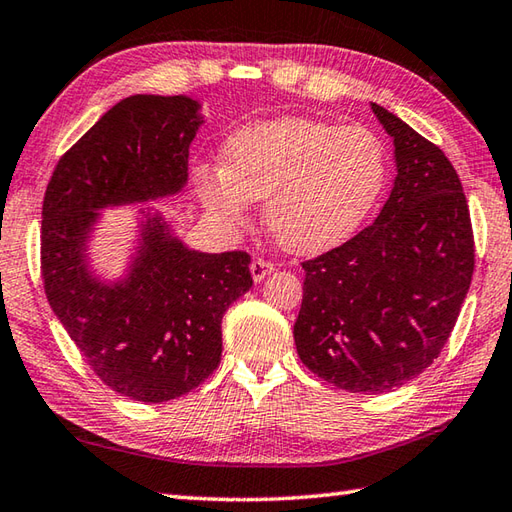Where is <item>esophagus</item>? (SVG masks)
Wrapping results in <instances>:
<instances>
[{
    "label": "esophagus",
    "mask_w": 512,
    "mask_h": 512,
    "mask_svg": "<svg viewBox=\"0 0 512 512\" xmlns=\"http://www.w3.org/2000/svg\"><path fill=\"white\" fill-rule=\"evenodd\" d=\"M273 270H275V264L262 257L253 259V264H250V275H253L255 282H262V279L273 273Z\"/></svg>",
    "instance_id": "esophagus-1"
}]
</instances>
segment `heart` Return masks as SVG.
I'll use <instances>...</instances> for the list:
<instances>
[{
  "label": "heart",
  "instance_id": "obj_1",
  "mask_svg": "<svg viewBox=\"0 0 512 512\" xmlns=\"http://www.w3.org/2000/svg\"><path fill=\"white\" fill-rule=\"evenodd\" d=\"M197 193L226 226L242 224L253 199L275 242L299 255L344 244L373 213L388 182V150L375 130L286 117L228 139L224 168L199 166Z\"/></svg>",
  "mask_w": 512,
  "mask_h": 512
}]
</instances>
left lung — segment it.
Wrapping results in <instances>:
<instances>
[{
    "label": "left lung",
    "instance_id": "left-lung-1",
    "mask_svg": "<svg viewBox=\"0 0 512 512\" xmlns=\"http://www.w3.org/2000/svg\"><path fill=\"white\" fill-rule=\"evenodd\" d=\"M397 177L382 213L362 233L304 268L293 328L308 370L350 393H386L435 362L448 342L475 268L462 182L448 157L386 108Z\"/></svg>",
    "mask_w": 512,
    "mask_h": 512
}]
</instances>
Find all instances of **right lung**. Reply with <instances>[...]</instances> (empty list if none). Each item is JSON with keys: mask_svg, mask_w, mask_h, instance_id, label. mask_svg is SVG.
Here are the masks:
<instances>
[{"mask_svg": "<svg viewBox=\"0 0 512 512\" xmlns=\"http://www.w3.org/2000/svg\"><path fill=\"white\" fill-rule=\"evenodd\" d=\"M202 117L186 95H133L66 150L46 186L42 279L48 304L95 375L115 393L159 404L182 397L222 359V317L253 286L250 255L199 253L146 217L122 282L86 262L99 208L175 195Z\"/></svg>", "mask_w": 512, "mask_h": 512, "instance_id": "add662e5", "label": "right lung"}]
</instances>
